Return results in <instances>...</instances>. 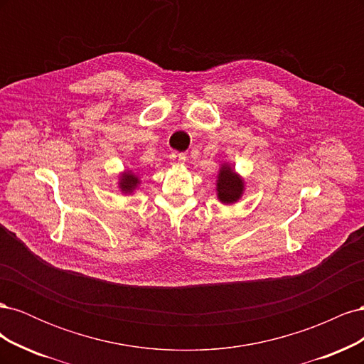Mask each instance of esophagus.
I'll return each mask as SVG.
<instances>
[{
  "label": "esophagus",
  "mask_w": 364,
  "mask_h": 364,
  "mask_svg": "<svg viewBox=\"0 0 364 364\" xmlns=\"http://www.w3.org/2000/svg\"><path fill=\"white\" fill-rule=\"evenodd\" d=\"M186 161V156L183 153H178V151H173L170 155V162L171 164H183Z\"/></svg>",
  "instance_id": "1"
}]
</instances>
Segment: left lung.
<instances>
[{"label": "left lung", "instance_id": "left-lung-1", "mask_svg": "<svg viewBox=\"0 0 364 364\" xmlns=\"http://www.w3.org/2000/svg\"><path fill=\"white\" fill-rule=\"evenodd\" d=\"M217 191L218 199L223 203H234L240 199L241 193H243V182L234 173L232 168H229L228 165L222 167L218 174L217 181Z\"/></svg>", "mask_w": 364, "mask_h": 364}]
</instances>
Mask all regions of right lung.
Instances as JSON below:
<instances>
[{
  "label": "right lung",
  "mask_w": 364,
  "mask_h": 364,
  "mask_svg": "<svg viewBox=\"0 0 364 364\" xmlns=\"http://www.w3.org/2000/svg\"><path fill=\"white\" fill-rule=\"evenodd\" d=\"M136 183H138V178H135L134 174L124 173L123 176H121V190H123V191L130 193L132 190L135 188Z\"/></svg>",
  "instance_id": "right-lung-1"
}]
</instances>
